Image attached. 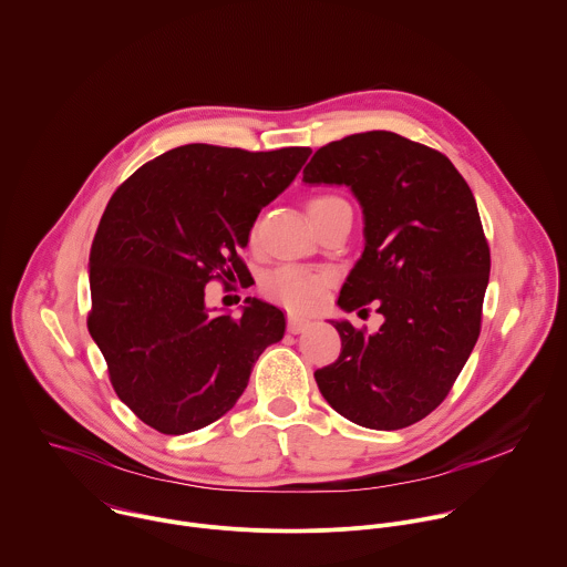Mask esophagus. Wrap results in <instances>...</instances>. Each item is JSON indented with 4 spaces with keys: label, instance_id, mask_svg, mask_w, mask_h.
<instances>
[{
    "label": "esophagus",
    "instance_id": "34e87169",
    "mask_svg": "<svg viewBox=\"0 0 567 567\" xmlns=\"http://www.w3.org/2000/svg\"><path fill=\"white\" fill-rule=\"evenodd\" d=\"M312 323L308 319H301V317H288V332L290 334H301L310 328Z\"/></svg>",
    "mask_w": 567,
    "mask_h": 567
}]
</instances>
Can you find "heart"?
<instances>
[{
  "mask_svg": "<svg viewBox=\"0 0 567 567\" xmlns=\"http://www.w3.org/2000/svg\"><path fill=\"white\" fill-rule=\"evenodd\" d=\"M323 199H332V197H319V199H312V204ZM326 286H328L326 272L310 270L303 266H290V264L270 270L261 281V288L270 299L279 301L281 306L295 312H306L317 308L323 299Z\"/></svg>",
  "mask_w": 567,
  "mask_h": 567,
  "instance_id": "1",
  "label": "heart"
}]
</instances>
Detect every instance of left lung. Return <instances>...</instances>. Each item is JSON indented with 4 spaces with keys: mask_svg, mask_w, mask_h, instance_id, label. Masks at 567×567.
Segmentation results:
<instances>
[{
    "mask_svg": "<svg viewBox=\"0 0 567 567\" xmlns=\"http://www.w3.org/2000/svg\"><path fill=\"white\" fill-rule=\"evenodd\" d=\"M303 182L357 197L365 244L337 303L383 315L374 334L330 321L341 354L317 385L357 425L408 427L447 396L481 332L489 248L474 195L445 155L388 131L319 148Z\"/></svg>",
    "mask_w": 567,
    "mask_h": 567,
    "instance_id": "1",
    "label": "left lung"
}]
</instances>
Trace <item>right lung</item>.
<instances>
[{"label":"right lung","mask_w":567,"mask_h":567,"mask_svg":"<svg viewBox=\"0 0 567 567\" xmlns=\"http://www.w3.org/2000/svg\"><path fill=\"white\" fill-rule=\"evenodd\" d=\"M310 153L188 144L144 164L111 197L89 259V330L117 396L146 425L164 434L210 425L281 341L279 308L248 297L239 319L213 315L206 284L246 270L239 250L257 215Z\"/></svg>","instance_id":"add662e5"}]
</instances>
